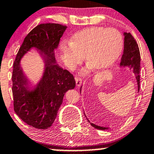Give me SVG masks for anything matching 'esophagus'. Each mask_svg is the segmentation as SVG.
Masks as SVG:
<instances>
[{"mask_svg":"<svg viewBox=\"0 0 154 154\" xmlns=\"http://www.w3.org/2000/svg\"><path fill=\"white\" fill-rule=\"evenodd\" d=\"M75 83H76V86H80L81 84H82V80H81V79L79 77H75Z\"/></svg>","mask_w":154,"mask_h":154,"instance_id":"esophagus-1","label":"esophagus"}]
</instances>
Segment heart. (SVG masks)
<instances>
[{"instance_id": "1", "label": "heart", "mask_w": 154, "mask_h": 154, "mask_svg": "<svg viewBox=\"0 0 154 154\" xmlns=\"http://www.w3.org/2000/svg\"><path fill=\"white\" fill-rule=\"evenodd\" d=\"M123 48V37L115 28L93 26L78 32L71 41L65 42L62 50L65 60L70 68L84 62L86 55L87 66L81 71L83 75L93 68L104 70L113 64Z\"/></svg>"}]
</instances>
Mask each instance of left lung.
<instances>
[{
  "label": "left lung",
  "mask_w": 154,
  "mask_h": 154,
  "mask_svg": "<svg viewBox=\"0 0 154 154\" xmlns=\"http://www.w3.org/2000/svg\"><path fill=\"white\" fill-rule=\"evenodd\" d=\"M124 50L120 66L129 67L133 70V73L135 74V79L138 84V91L140 90V55L138 45L134 37L131 33H124ZM88 120V119H87ZM89 122V120H88ZM91 126L99 130H107L108 128H103L101 126L96 125L91 123Z\"/></svg>",
  "instance_id": "left-lung-1"
}]
</instances>
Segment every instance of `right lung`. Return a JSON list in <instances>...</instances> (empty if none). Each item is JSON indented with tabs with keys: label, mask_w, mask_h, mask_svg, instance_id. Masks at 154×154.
Here are the masks:
<instances>
[{
	"label": "right lung",
	"mask_w": 154,
	"mask_h": 154,
	"mask_svg": "<svg viewBox=\"0 0 154 154\" xmlns=\"http://www.w3.org/2000/svg\"><path fill=\"white\" fill-rule=\"evenodd\" d=\"M67 28L59 23H41L24 38L14 63L12 92L16 115L27 125L37 129L52 125L67 91L75 88L73 75L56 63L55 50ZM32 48L38 52L45 63L41 80L30 90L26 76L20 66L23 56Z\"/></svg>",
	"instance_id": "right-lung-1"
}]
</instances>
